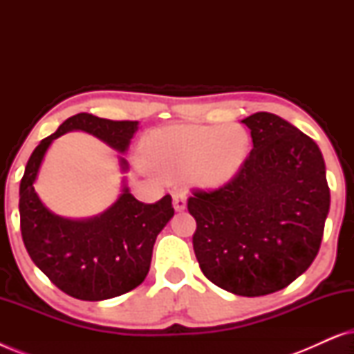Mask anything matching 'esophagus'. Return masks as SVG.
Instances as JSON below:
<instances>
[{"mask_svg":"<svg viewBox=\"0 0 354 354\" xmlns=\"http://www.w3.org/2000/svg\"><path fill=\"white\" fill-rule=\"evenodd\" d=\"M172 198H174V207H176V211H183L187 207V195L183 193L182 190H177L172 193Z\"/></svg>","mask_w":354,"mask_h":354,"instance_id":"34e87169","label":"esophagus"}]
</instances>
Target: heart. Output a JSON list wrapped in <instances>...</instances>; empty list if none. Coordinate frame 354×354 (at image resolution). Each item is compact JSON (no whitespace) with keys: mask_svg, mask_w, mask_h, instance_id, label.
Listing matches in <instances>:
<instances>
[{"mask_svg":"<svg viewBox=\"0 0 354 354\" xmlns=\"http://www.w3.org/2000/svg\"><path fill=\"white\" fill-rule=\"evenodd\" d=\"M250 153V135L239 124H174L151 130L143 142L149 166L169 178L188 174L203 187L224 185Z\"/></svg>","mask_w":354,"mask_h":354,"instance_id":"heart-1","label":"heart"}]
</instances>
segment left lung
Wrapping results in <instances>:
<instances>
[{
	"instance_id": "8db88e82",
	"label": "left lung",
	"mask_w": 354,
	"mask_h": 354,
	"mask_svg": "<svg viewBox=\"0 0 354 354\" xmlns=\"http://www.w3.org/2000/svg\"><path fill=\"white\" fill-rule=\"evenodd\" d=\"M253 149L224 185L193 188V250L207 280L240 297L288 287L321 248L330 190L319 147L287 120L256 113L241 120Z\"/></svg>"
}]
</instances>
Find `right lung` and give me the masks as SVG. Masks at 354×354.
<instances>
[{"label": "right lung", "mask_w": 354, "mask_h": 354, "mask_svg": "<svg viewBox=\"0 0 354 354\" xmlns=\"http://www.w3.org/2000/svg\"><path fill=\"white\" fill-rule=\"evenodd\" d=\"M69 130H85L124 153L138 120L72 115L33 149L19 188L22 240L37 268L69 297L101 301L130 292L147 277L156 236L174 216L172 198L166 195L147 205L125 187L119 200L93 219L55 216L37 196L33 182L48 147ZM120 164L127 169L125 159Z\"/></svg>", "instance_id": "obj_1"}]
</instances>
